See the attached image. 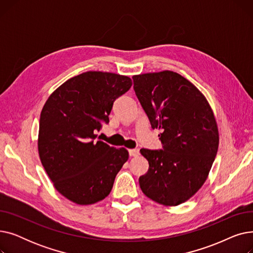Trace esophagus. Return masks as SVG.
I'll use <instances>...</instances> for the list:
<instances>
[{"instance_id": "obj_1", "label": "esophagus", "mask_w": 253, "mask_h": 253, "mask_svg": "<svg viewBox=\"0 0 253 253\" xmlns=\"http://www.w3.org/2000/svg\"><path fill=\"white\" fill-rule=\"evenodd\" d=\"M128 152H129V155L131 157H136V156L139 155V150L138 149H131Z\"/></svg>"}]
</instances>
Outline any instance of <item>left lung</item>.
<instances>
[{
  "label": "left lung",
  "instance_id": "obj_1",
  "mask_svg": "<svg viewBox=\"0 0 253 253\" xmlns=\"http://www.w3.org/2000/svg\"><path fill=\"white\" fill-rule=\"evenodd\" d=\"M134 91L162 150L141 149L149 170L139 177L143 194L167 206L179 205L205 182L218 149V129L205 96L177 73L134 76Z\"/></svg>",
  "mask_w": 253,
  "mask_h": 253
}]
</instances>
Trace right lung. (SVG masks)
<instances>
[{
  "label": "right lung",
  "instance_id": "obj_1",
  "mask_svg": "<svg viewBox=\"0 0 253 253\" xmlns=\"http://www.w3.org/2000/svg\"><path fill=\"white\" fill-rule=\"evenodd\" d=\"M132 85L129 77L86 72L71 78L47 99L40 117L39 155L55 189L80 204L108 196L128 160L126 149L96 139L110 122L114 101Z\"/></svg>",
  "mask_w": 253,
  "mask_h": 253
}]
</instances>
